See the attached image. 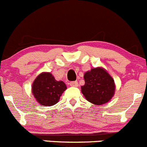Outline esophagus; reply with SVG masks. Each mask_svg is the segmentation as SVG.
I'll return each instance as SVG.
<instances>
[{"label":"esophagus","instance_id":"esophagus-1","mask_svg":"<svg viewBox=\"0 0 147 147\" xmlns=\"http://www.w3.org/2000/svg\"><path fill=\"white\" fill-rule=\"evenodd\" d=\"M69 85H70V86H72V87H78V83L77 81H73L71 82V83H69Z\"/></svg>","mask_w":147,"mask_h":147}]
</instances>
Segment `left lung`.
Wrapping results in <instances>:
<instances>
[{"label":"left lung","instance_id":"8db88e82","mask_svg":"<svg viewBox=\"0 0 147 147\" xmlns=\"http://www.w3.org/2000/svg\"><path fill=\"white\" fill-rule=\"evenodd\" d=\"M84 80L85 85L81 87V91L89 102L96 105H104L114 96L115 81L101 67H96L86 72Z\"/></svg>","mask_w":147,"mask_h":147}]
</instances>
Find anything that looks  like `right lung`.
<instances>
[{"label":"right lung","mask_w":147,"mask_h":147,"mask_svg":"<svg viewBox=\"0 0 147 147\" xmlns=\"http://www.w3.org/2000/svg\"><path fill=\"white\" fill-rule=\"evenodd\" d=\"M67 89L63 81H57L49 72H42L38 75L32 86L34 97L42 106H53L59 100L60 96Z\"/></svg>","instance_id":"right-lung-1"}]
</instances>
